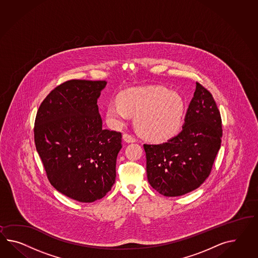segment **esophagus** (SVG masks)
Segmentation results:
<instances>
[{
  "instance_id": "1",
  "label": "esophagus",
  "mask_w": 258,
  "mask_h": 258,
  "mask_svg": "<svg viewBox=\"0 0 258 258\" xmlns=\"http://www.w3.org/2000/svg\"><path fill=\"white\" fill-rule=\"evenodd\" d=\"M123 139L126 143H135L137 141L134 136H132L131 134H127V133L123 134Z\"/></svg>"
}]
</instances>
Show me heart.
<instances>
[{"instance_id":"1","label":"heart","mask_w":258,"mask_h":258,"mask_svg":"<svg viewBox=\"0 0 258 258\" xmlns=\"http://www.w3.org/2000/svg\"><path fill=\"white\" fill-rule=\"evenodd\" d=\"M184 102L182 97L162 87L126 89L117 97V104L107 107L106 117L113 126H122L128 114H135L138 132L153 141L172 137L182 124Z\"/></svg>"}]
</instances>
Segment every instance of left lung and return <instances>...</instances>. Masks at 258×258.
Returning a JSON list of instances; mask_svg holds the SVG:
<instances>
[{
	"label": "left lung",
	"instance_id": "left-lung-1",
	"mask_svg": "<svg viewBox=\"0 0 258 258\" xmlns=\"http://www.w3.org/2000/svg\"><path fill=\"white\" fill-rule=\"evenodd\" d=\"M222 136L220 111L214 97L197 82L182 132L163 144L144 145L152 187L166 197L198 188L212 171Z\"/></svg>",
	"mask_w": 258,
	"mask_h": 258
}]
</instances>
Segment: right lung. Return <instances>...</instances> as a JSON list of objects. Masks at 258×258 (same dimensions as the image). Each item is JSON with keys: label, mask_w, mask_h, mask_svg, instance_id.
<instances>
[{"label": "right lung", "mask_w": 258, "mask_h": 258, "mask_svg": "<svg viewBox=\"0 0 258 258\" xmlns=\"http://www.w3.org/2000/svg\"><path fill=\"white\" fill-rule=\"evenodd\" d=\"M105 81L72 79L45 97L34 122V143L51 184L79 202H93L115 181L121 132L102 128L97 100Z\"/></svg>", "instance_id": "1"}]
</instances>
